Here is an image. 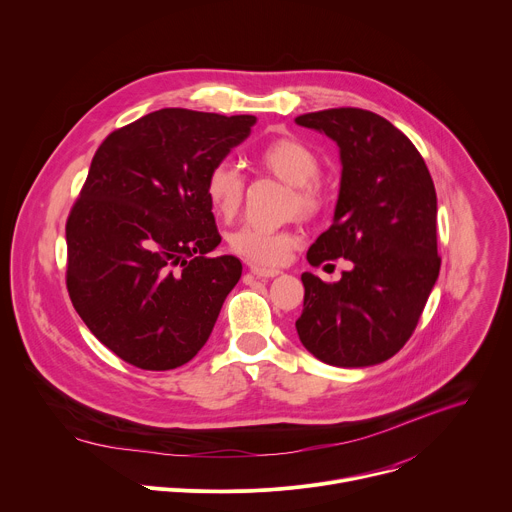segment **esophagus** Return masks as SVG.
Listing matches in <instances>:
<instances>
[{
    "label": "esophagus",
    "instance_id": "esophagus-1",
    "mask_svg": "<svg viewBox=\"0 0 512 512\" xmlns=\"http://www.w3.org/2000/svg\"><path fill=\"white\" fill-rule=\"evenodd\" d=\"M251 273L259 279H269V277H275L279 275L281 271L279 269H265V267H251Z\"/></svg>",
    "mask_w": 512,
    "mask_h": 512
}]
</instances>
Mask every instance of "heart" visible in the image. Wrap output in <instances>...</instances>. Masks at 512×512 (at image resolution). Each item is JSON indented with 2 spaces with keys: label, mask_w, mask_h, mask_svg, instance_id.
I'll return each mask as SVG.
<instances>
[{
  "label": "heart",
  "mask_w": 512,
  "mask_h": 512,
  "mask_svg": "<svg viewBox=\"0 0 512 512\" xmlns=\"http://www.w3.org/2000/svg\"><path fill=\"white\" fill-rule=\"evenodd\" d=\"M257 162L283 182L294 186L291 208H298L304 214H314L320 210L322 190L316 180L322 166L320 158L308 143L296 137L273 139L259 150ZM204 192L212 212L229 221L241 208L245 178L233 162H216L208 170ZM296 239V233L287 229L241 225L239 229L229 233L227 245L235 255L257 267H273L285 259Z\"/></svg>",
  "instance_id": "1"
}]
</instances>
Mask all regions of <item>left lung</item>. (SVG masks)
I'll return each instance as SVG.
<instances>
[{"label": "left lung", "instance_id": "8db88e82", "mask_svg": "<svg viewBox=\"0 0 512 512\" xmlns=\"http://www.w3.org/2000/svg\"><path fill=\"white\" fill-rule=\"evenodd\" d=\"M296 123L328 135L342 166L332 227L310 247L308 261H352L334 283L302 273L306 296L296 330L332 367H373L409 340L440 275L433 180L409 137L377 113L342 107Z\"/></svg>", "mask_w": 512, "mask_h": 512}]
</instances>
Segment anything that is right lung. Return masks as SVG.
<instances>
[{
	"instance_id": "right-lung-1",
	"label": "right lung",
	"mask_w": 512,
	"mask_h": 512,
	"mask_svg": "<svg viewBox=\"0 0 512 512\" xmlns=\"http://www.w3.org/2000/svg\"><path fill=\"white\" fill-rule=\"evenodd\" d=\"M253 115L160 109L97 150L66 221V287L119 358L170 371L206 344L243 265L221 243L204 182L245 141Z\"/></svg>"
}]
</instances>
